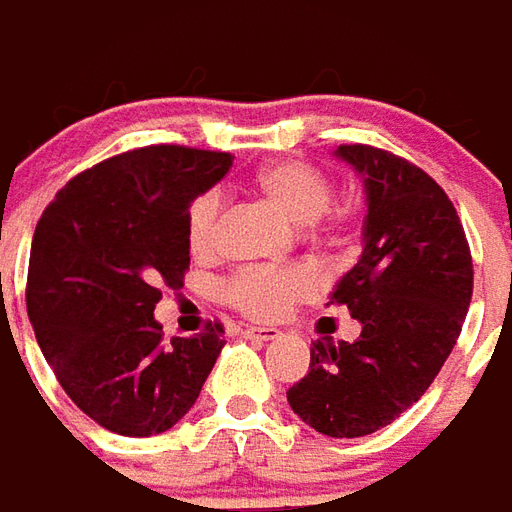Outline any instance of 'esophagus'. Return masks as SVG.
<instances>
[{"instance_id": "esophagus-1", "label": "esophagus", "mask_w": 512, "mask_h": 512, "mask_svg": "<svg viewBox=\"0 0 512 512\" xmlns=\"http://www.w3.org/2000/svg\"><path fill=\"white\" fill-rule=\"evenodd\" d=\"M245 339H253V342H273L281 336L278 328H245Z\"/></svg>"}]
</instances>
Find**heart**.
Listing matches in <instances>:
<instances>
[{
	"label": "heart",
	"instance_id": "1",
	"mask_svg": "<svg viewBox=\"0 0 512 512\" xmlns=\"http://www.w3.org/2000/svg\"><path fill=\"white\" fill-rule=\"evenodd\" d=\"M253 190L273 204L292 226L317 223L331 206L333 187L328 176L300 159H278L253 176ZM223 215V195L201 192L187 212V245L192 256H209L217 248ZM311 281L300 270H248L226 286L228 303L253 320H275L297 300L311 295Z\"/></svg>",
	"mask_w": 512,
	"mask_h": 512
}]
</instances>
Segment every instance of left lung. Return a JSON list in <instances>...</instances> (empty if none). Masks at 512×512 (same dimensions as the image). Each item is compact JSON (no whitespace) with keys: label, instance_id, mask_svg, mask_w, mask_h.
I'll return each instance as SVG.
<instances>
[{"label":"left lung","instance_id":"left-lung-1","mask_svg":"<svg viewBox=\"0 0 512 512\" xmlns=\"http://www.w3.org/2000/svg\"><path fill=\"white\" fill-rule=\"evenodd\" d=\"M336 157L361 173L366 217L361 259L331 306L347 308L361 336L311 344L308 375L286 400L322 436L361 438L430 389L458 342L474 270L455 206L422 168L361 143Z\"/></svg>","mask_w":512,"mask_h":512}]
</instances>
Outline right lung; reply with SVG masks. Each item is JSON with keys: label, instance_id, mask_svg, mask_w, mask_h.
<instances>
[{"label": "right lung", "instance_id": "right-lung-1", "mask_svg": "<svg viewBox=\"0 0 512 512\" xmlns=\"http://www.w3.org/2000/svg\"><path fill=\"white\" fill-rule=\"evenodd\" d=\"M234 157L146 146L79 173L35 226L27 314L65 394L104 430L146 438L190 411L223 350V325L165 339L162 286L190 267V204Z\"/></svg>", "mask_w": 512, "mask_h": 512}]
</instances>
